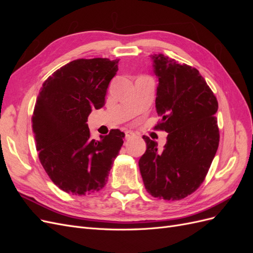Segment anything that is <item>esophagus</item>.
<instances>
[{
  "label": "esophagus",
  "instance_id": "obj_1",
  "mask_svg": "<svg viewBox=\"0 0 253 253\" xmlns=\"http://www.w3.org/2000/svg\"><path fill=\"white\" fill-rule=\"evenodd\" d=\"M125 134H126V139H129L135 136V134L132 131H126Z\"/></svg>",
  "mask_w": 253,
  "mask_h": 253
}]
</instances>
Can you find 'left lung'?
Segmentation results:
<instances>
[{"mask_svg":"<svg viewBox=\"0 0 253 253\" xmlns=\"http://www.w3.org/2000/svg\"><path fill=\"white\" fill-rule=\"evenodd\" d=\"M158 79L155 128L168 134L164 149L143 136L147 150L139 159L144 187L154 197L178 201L202 185L219 142L216 97L196 68L163 53L151 56Z\"/></svg>","mask_w":253,"mask_h":253,"instance_id":"obj_1","label":"left lung"}]
</instances>
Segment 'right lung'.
<instances>
[{
    "label": "right lung",
    "mask_w": 253,
    "mask_h": 253,
    "mask_svg": "<svg viewBox=\"0 0 253 253\" xmlns=\"http://www.w3.org/2000/svg\"><path fill=\"white\" fill-rule=\"evenodd\" d=\"M119 60L78 59L62 66L41 87L33 115L39 159L49 178L67 193L85 195L101 190L125 133L112 129L90 138L88 115L101 109Z\"/></svg>",
    "instance_id": "add662e5"
}]
</instances>
